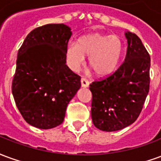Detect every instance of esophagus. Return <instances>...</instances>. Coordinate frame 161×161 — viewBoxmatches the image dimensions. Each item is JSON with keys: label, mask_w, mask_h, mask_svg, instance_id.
<instances>
[{"label": "esophagus", "mask_w": 161, "mask_h": 161, "mask_svg": "<svg viewBox=\"0 0 161 161\" xmlns=\"http://www.w3.org/2000/svg\"><path fill=\"white\" fill-rule=\"evenodd\" d=\"M89 84H90V82H89L86 78H84V77H82V78H81V85H82V87H89Z\"/></svg>", "instance_id": "esophagus-1"}]
</instances>
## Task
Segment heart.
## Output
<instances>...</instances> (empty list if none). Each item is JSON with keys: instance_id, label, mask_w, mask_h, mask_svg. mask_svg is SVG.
I'll use <instances>...</instances> for the list:
<instances>
[{"instance_id": "heart-1", "label": "heart", "mask_w": 161, "mask_h": 161, "mask_svg": "<svg viewBox=\"0 0 161 161\" xmlns=\"http://www.w3.org/2000/svg\"><path fill=\"white\" fill-rule=\"evenodd\" d=\"M124 52L121 38L101 33H91L81 37L77 43L70 42L65 50L68 66L73 71L79 70L85 58L96 75L103 77L116 69Z\"/></svg>"}]
</instances>
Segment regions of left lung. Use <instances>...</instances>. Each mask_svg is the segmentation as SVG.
<instances>
[{"mask_svg": "<svg viewBox=\"0 0 161 161\" xmlns=\"http://www.w3.org/2000/svg\"><path fill=\"white\" fill-rule=\"evenodd\" d=\"M125 35L128 49L124 62L111 75L90 85L92 121L102 131H117L135 122L148 94L149 53L135 33Z\"/></svg>", "mask_w": 161, "mask_h": 161, "instance_id": "left-lung-1", "label": "left lung"}]
</instances>
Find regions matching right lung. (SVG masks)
<instances>
[{"instance_id": "1", "label": "right lung", "mask_w": 161, "mask_h": 161, "mask_svg": "<svg viewBox=\"0 0 161 161\" xmlns=\"http://www.w3.org/2000/svg\"><path fill=\"white\" fill-rule=\"evenodd\" d=\"M70 36L66 25L47 24L33 29L18 52L12 93L23 118L35 128L61 124L81 87L80 76L65 64Z\"/></svg>"}]
</instances>
